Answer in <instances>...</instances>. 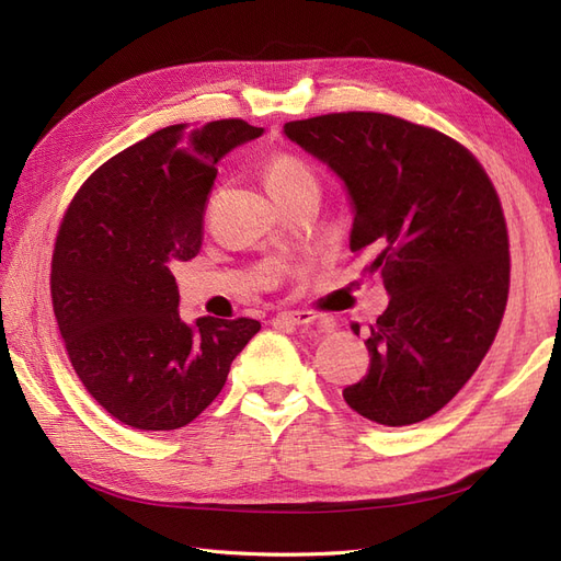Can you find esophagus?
Returning <instances> with one entry per match:
<instances>
[{
	"instance_id": "34e87169",
	"label": "esophagus",
	"mask_w": 561,
	"mask_h": 561,
	"mask_svg": "<svg viewBox=\"0 0 561 561\" xmlns=\"http://www.w3.org/2000/svg\"><path fill=\"white\" fill-rule=\"evenodd\" d=\"M276 322H283V325H293V328H307L313 334L330 330V320L316 316L311 311H283L276 316Z\"/></svg>"
}]
</instances>
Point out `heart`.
<instances>
[{
    "instance_id": "heart-1",
    "label": "heart",
    "mask_w": 561,
    "mask_h": 561,
    "mask_svg": "<svg viewBox=\"0 0 561 561\" xmlns=\"http://www.w3.org/2000/svg\"><path fill=\"white\" fill-rule=\"evenodd\" d=\"M264 182L271 196H274V194L297 190V186H304V184H316V178L307 163H301L290 154H278L266 161Z\"/></svg>"
}]
</instances>
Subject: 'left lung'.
<instances>
[{"mask_svg": "<svg viewBox=\"0 0 561 561\" xmlns=\"http://www.w3.org/2000/svg\"><path fill=\"white\" fill-rule=\"evenodd\" d=\"M283 133L344 182L351 252L367 254L390 295L365 342L367 377L344 400L381 426L433 416L480 367L505 311L511 254L494 184L463 145L390 114H322Z\"/></svg>", "mask_w": 561, "mask_h": 561, "instance_id": "8db88e82", "label": "left lung"}]
</instances>
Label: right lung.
Instances as JSON below:
<instances>
[{
    "label": "right lung",
    "mask_w": 561,
    "mask_h": 561,
    "mask_svg": "<svg viewBox=\"0 0 561 561\" xmlns=\"http://www.w3.org/2000/svg\"><path fill=\"white\" fill-rule=\"evenodd\" d=\"M262 133L243 118L161 128L100 165L62 217L50 262L60 336L81 383L130 428L194 421L262 328L184 322L171 271L201 250L215 165Z\"/></svg>",
    "instance_id": "add662e5"
}]
</instances>
